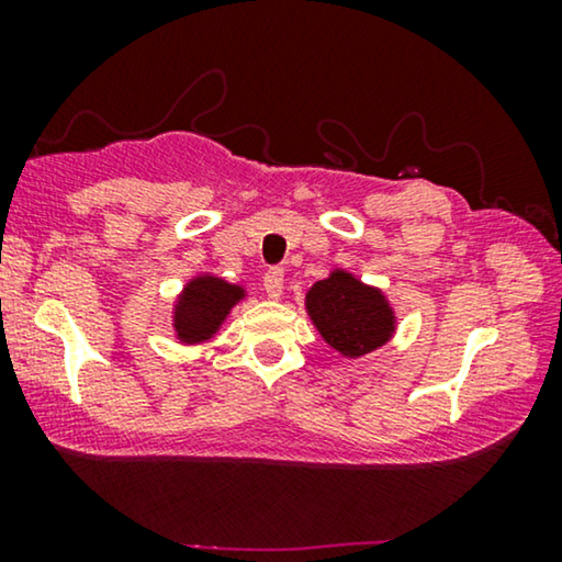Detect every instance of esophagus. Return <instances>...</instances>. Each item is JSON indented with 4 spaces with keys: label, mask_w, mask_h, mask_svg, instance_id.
Listing matches in <instances>:
<instances>
[{
    "label": "esophagus",
    "mask_w": 562,
    "mask_h": 562,
    "mask_svg": "<svg viewBox=\"0 0 562 562\" xmlns=\"http://www.w3.org/2000/svg\"><path fill=\"white\" fill-rule=\"evenodd\" d=\"M263 289H266L268 299H281V294H283V271H281V268H271V271L263 276Z\"/></svg>",
    "instance_id": "34e87169"
}]
</instances>
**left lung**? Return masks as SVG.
I'll list each match as a JSON object with an SVG mask.
<instances>
[{"label": "left lung", "instance_id": "1", "mask_svg": "<svg viewBox=\"0 0 562 562\" xmlns=\"http://www.w3.org/2000/svg\"><path fill=\"white\" fill-rule=\"evenodd\" d=\"M304 310L322 340L348 360L383 348L398 325L389 296L345 268H333L327 279L312 283Z\"/></svg>", "mask_w": 562, "mask_h": 562}]
</instances>
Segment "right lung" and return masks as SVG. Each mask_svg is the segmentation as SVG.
Segmentation results:
<instances>
[{
  "label": "right lung",
  "mask_w": 562,
  "mask_h": 562,
  "mask_svg": "<svg viewBox=\"0 0 562 562\" xmlns=\"http://www.w3.org/2000/svg\"><path fill=\"white\" fill-rule=\"evenodd\" d=\"M248 289L229 283L222 276L196 273L183 283L171 310V327L181 345L210 342L220 333L229 312L235 310Z\"/></svg>",
  "instance_id": "add662e5"
}]
</instances>
